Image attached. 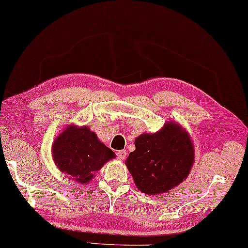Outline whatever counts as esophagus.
<instances>
[{"instance_id":"obj_1","label":"esophagus","mask_w":248,"mask_h":248,"mask_svg":"<svg viewBox=\"0 0 248 248\" xmlns=\"http://www.w3.org/2000/svg\"><path fill=\"white\" fill-rule=\"evenodd\" d=\"M126 151H119L117 152V159H119V161H123V159L126 157Z\"/></svg>"}]
</instances>
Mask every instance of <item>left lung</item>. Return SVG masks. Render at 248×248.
<instances>
[{"label": "left lung", "instance_id": "8db88e82", "mask_svg": "<svg viewBox=\"0 0 248 248\" xmlns=\"http://www.w3.org/2000/svg\"><path fill=\"white\" fill-rule=\"evenodd\" d=\"M135 151L125 161L135 186L147 195L166 193L186 180L195 157L186 128L169 121L158 132L135 139Z\"/></svg>", "mask_w": 248, "mask_h": 248}]
</instances>
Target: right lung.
<instances>
[{
    "label": "right lung",
    "instance_id": "add662e5",
    "mask_svg": "<svg viewBox=\"0 0 248 248\" xmlns=\"http://www.w3.org/2000/svg\"><path fill=\"white\" fill-rule=\"evenodd\" d=\"M52 157L67 177L79 184H89L106 162L115 158V154L89 126L71 124L53 142Z\"/></svg>",
    "mask_w": 248,
    "mask_h": 248
}]
</instances>
